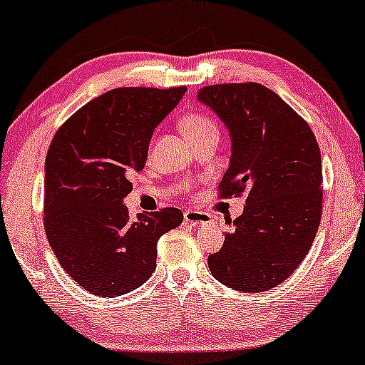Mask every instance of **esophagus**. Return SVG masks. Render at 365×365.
I'll return each instance as SVG.
<instances>
[{
	"label": "esophagus",
	"instance_id": "esophagus-1",
	"mask_svg": "<svg viewBox=\"0 0 365 365\" xmlns=\"http://www.w3.org/2000/svg\"><path fill=\"white\" fill-rule=\"evenodd\" d=\"M183 217H185V223L194 226V228L211 223V215L204 211H192V209H188V211L183 212Z\"/></svg>",
	"mask_w": 365,
	"mask_h": 365
}]
</instances>
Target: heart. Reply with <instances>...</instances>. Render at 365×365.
<instances>
[{
  "label": "heart",
  "mask_w": 365,
  "mask_h": 365,
  "mask_svg": "<svg viewBox=\"0 0 365 365\" xmlns=\"http://www.w3.org/2000/svg\"><path fill=\"white\" fill-rule=\"evenodd\" d=\"M183 135L190 144L206 139V137L217 135L220 137V127H217L216 120L211 115L204 111H190L183 116L180 121Z\"/></svg>",
  "instance_id": "obj_1"
}]
</instances>
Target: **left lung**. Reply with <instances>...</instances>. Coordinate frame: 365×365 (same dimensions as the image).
Here are the masks:
<instances>
[{"label":"left lung","instance_id":"obj_1","mask_svg":"<svg viewBox=\"0 0 365 365\" xmlns=\"http://www.w3.org/2000/svg\"><path fill=\"white\" fill-rule=\"evenodd\" d=\"M197 99L220 116L232 158L220 197L247 195L244 212L207 257L217 282L238 292L278 287L299 267L321 223V150L311 127L257 82L202 87Z\"/></svg>","mask_w":365,"mask_h":365}]
</instances>
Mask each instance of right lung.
Returning a JSON list of instances; mask_svg holds the SVG:
<instances>
[{"mask_svg":"<svg viewBox=\"0 0 365 365\" xmlns=\"http://www.w3.org/2000/svg\"><path fill=\"white\" fill-rule=\"evenodd\" d=\"M187 87H120L92 99L54 133L44 165V228L70 278L118 297L156 269L158 240L183 221L177 207L128 215V177L144 170L154 128Z\"/></svg>","mask_w":365,"mask_h":365,"instance_id":"right-lung-1","label":"right lung"}]
</instances>
